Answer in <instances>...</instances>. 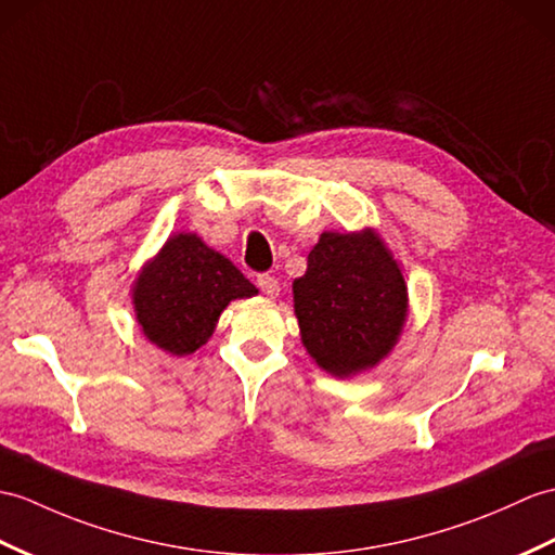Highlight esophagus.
Instances as JSON below:
<instances>
[{
  "label": "esophagus",
  "mask_w": 555,
  "mask_h": 555,
  "mask_svg": "<svg viewBox=\"0 0 555 555\" xmlns=\"http://www.w3.org/2000/svg\"><path fill=\"white\" fill-rule=\"evenodd\" d=\"M257 286H260V291L267 295V298H276L279 291H281L279 281L274 276H269V274L257 276Z\"/></svg>",
  "instance_id": "obj_1"
}]
</instances>
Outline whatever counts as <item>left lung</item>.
Listing matches in <instances>:
<instances>
[{"mask_svg":"<svg viewBox=\"0 0 555 555\" xmlns=\"http://www.w3.org/2000/svg\"><path fill=\"white\" fill-rule=\"evenodd\" d=\"M300 340L319 369L350 378L388 357L409 317L402 267L376 229L324 231L293 281Z\"/></svg>","mask_w":555,"mask_h":555,"instance_id":"1","label":"left lung"}]
</instances>
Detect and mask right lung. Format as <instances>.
Instances as JSON below:
<instances>
[{
	"label": "right lung",
	"mask_w": 555,
	"mask_h": 555,
	"mask_svg": "<svg viewBox=\"0 0 555 555\" xmlns=\"http://www.w3.org/2000/svg\"><path fill=\"white\" fill-rule=\"evenodd\" d=\"M130 293L146 340L186 357L210 340L229 302L253 298L257 288L198 234L179 231L139 269Z\"/></svg>",
	"instance_id": "right-lung-1"
}]
</instances>
